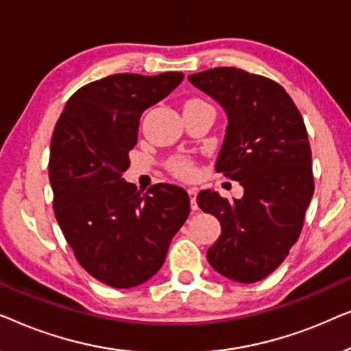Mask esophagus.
Segmentation results:
<instances>
[{
	"label": "esophagus",
	"mask_w": 351,
	"mask_h": 351,
	"mask_svg": "<svg viewBox=\"0 0 351 351\" xmlns=\"http://www.w3.org/2000/svg\"><path fill=\"white\" fill-rule=\"evenodd\" d=\"M189 196L191 203V210L198 209V204H196V189H189Z\"/></svg>",
	"instance_id": "esophagus-1"
}]
</instances>
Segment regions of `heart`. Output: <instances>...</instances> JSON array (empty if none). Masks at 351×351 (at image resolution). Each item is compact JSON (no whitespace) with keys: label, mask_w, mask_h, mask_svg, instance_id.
<instances>
[{"label":"heart","mask_w":351,"mask_h":351,"mask_svg":"<svg viewBox=\"0 0 351 351\" xmlns=\"http://www.w3.org/2000/svg\"><path fill=\"white\" fill-rule=\"evenodd\" d=\"M171 171L174 172L176 176L184 177V179H190L195 174V166L193 162L186 158H176V160L171 161Z\"/></svg>","instance_id":"b5f03b06"}]
</instances>
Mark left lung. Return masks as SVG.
<instances>
[{
	"instance_id": "obj_1",
	"label": "left lung",
	"mask_w": 351,
	"mask_h": 351,
	"mask_svg": "<svg viewBox=\"0 0 351 351\" xmlns=\"http://www.w3.org/2000/svg\"><path fill=\"white\" fill-rule=\"evenodd\" d=\"M189 81L227 113L215 171L244 189L243 198L233 201L213 190L198 195L199 208L222 227L208 261L228 280L261 281L299 239L313 196L304 118L285 88L265 76L219 66L190 75Z\"/></svg>"
}]
</instances>
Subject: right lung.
Here are the masks:
<instances>
[{
    "label": "right lung",
    "mask_w": 351,
    "mask_h": 351,
    "mask_svg": "<svg viewBox=\"0 0 351 351\" xmlns=\"http://www.w3.org/2000/svg\"><path fill=\"white\" fill-rule=\"evenodd\" d=\"M184 80L118 73L71 95L54 128L49 180L54 213L80 265L118 289L150 280L190 214L182 186L158 184L142 195L123 179L138 123L148 107Z\"/></svg>",
    "instance_id": "1"
}]
</instances>
